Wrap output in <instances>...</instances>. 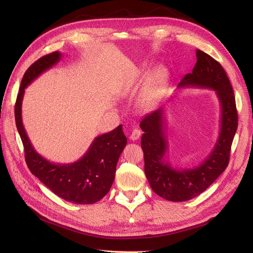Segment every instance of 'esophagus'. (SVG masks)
Segmentation results:
<instances>
[{
  "label": "esophagus",
  "mask_w": 253,
  "mask_h": 253,
  "mask_svg": "<svg viewBox=\"0 0 253 253\" xmlns=\"http://www.w3.org/2000/svg\"><path fill=\"white\" fill-rule=\"evenodd\" d=\"M140 135H141V132H140V130H138V129H133L131 131V133H130V135H129V138L131 139V140H137L139 137H140Z\"/></svg>",
  "instance_id": "esophagus-1"
}]
</instances>
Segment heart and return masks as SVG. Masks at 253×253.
Wrapping results in <instances>:
<instances>
[{
  "instance_id": "heart-1",
  "label": "heart",
  "mask_w": 253,
  "mask_h": 253,
  "mask_svg": "<svg viewBox=\"0 0 253 253\" xmlns=\"http://www.w3.org/2000/svg\"><path fill=\"white\" fill-rule=\"evenodd\" d=\"M139 76H140V73L139 75H136L133 78V82L139 78ZM164 84H165V72L163 69H157L155 72H153V74L150 76L147 83L144 85V88H143L144 101L150 103L153 100H155L157 97L160 96L164 88Z\"/></svg>"
}]
</instances>
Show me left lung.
<instances>
[{"mask_svg": "<svg viewBox=\"0 0 253 253\" xmlns=\"http://www.w3.org/2000/svg\"><path fill=\"white\" fill-rule=\"evenodd\" d=\"M197 62L191 74L185 75L177 89L199 88L215 92L220 105L218 137L202 163L192 168H178L166 157L168 139L165 110L159 109L140 122L144 132L141 148L144 173L152 190L165 200L188 201L203 193L227 168L231 145L238 127L234 91L222 66L207 53L197 50Z\"/></svg>", "mask_w": 253, "mask_h": 253, "instance_id": "1", "label": "left lung"}]
</instances>
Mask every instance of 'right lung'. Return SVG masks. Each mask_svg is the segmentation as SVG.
I'll list each match as a JSON object with an SVG mask.
<instances>
[{
	"mask_svg": "<svg viewBox=\"0 0 253 253\" xmlns=\"http://www.w3.org/2000/svg\"><path fill=\"white\" fill-rule=\"evenodd\" d=\"M62 57L59 51L34 62L25 72L15 103V121L22 140L25 161L34 175L63 200L75 204H93L109 193L116 175L120 155L127 144L122 125L96 136L78 161L60 164L40 155L32 144L22 123V100L25 88Z\"/></svg>",
	"mask_w": 253,
	"mask_h": 253,
	"instance_id": "1",
	"label": "right lung"
}]
</instances>
